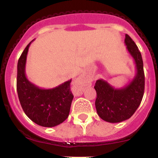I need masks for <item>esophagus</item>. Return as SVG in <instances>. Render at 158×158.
Here are the masks:
<instances>
[{
	"label": "esophagus",
	"instance_id": "34e87169",
	"mask_svg": "<svg viewBox=\"0 0 158 158\" xmlns=\"http://www.w3.org/2000/svg\"><path fill=\"white\" fill-rule=\"evenodd\" d=\"M77 83L80 85L81 87L85 85H89L91 84V81L89 80V78L85 77V75H81L79 77L77 78Z\"/></svg>",
	"mask_w": 158,
	"mask_h": 158
}]
</instances>
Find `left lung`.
<instances>
[{
	"instance_id": "1",
	"label": "left lung",
	"mask_w": 158,
	"mask_h": 158,
	"mask_svg": "<svg viewBox=\"0 0 158 158\" xmlns=\"http://www.w3.org/2000/svg\"><path fill=\"white\" fill-rule=\"evenodd\" d=\"M124 43L135 61L136 73L129 84L115 89L108 82L99 79L95 84V102L99 116L108 123H120L131 118L141 104L145 89V75L142 54L135 42L128 35Z\"/></svg>"
}]
</instances>
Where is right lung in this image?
<instances>
[{"instance_id":"1","label":"right lung","mask_w":158,"mask_h":158,"mask_svg":"<svg viewBox=\"0 0 158 158\" xmlns=\"http://www.w3.org/2000/svg\"><path fill=\"white\" fill-rule=\"evenodd\" d=\"M30 42L17 64L18 97L24 113L31 120L45 127H53L68 118L73 95L70 91L71 79L53 89H42L26 77L25 67Z\"/></svg>"}]
</instances>
